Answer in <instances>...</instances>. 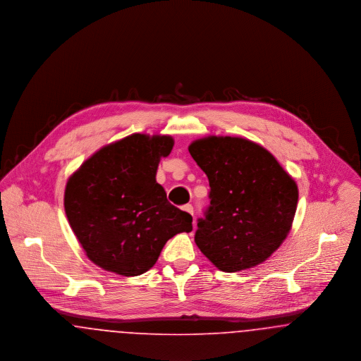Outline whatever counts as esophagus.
<instances>
[{"mask_svg": "<svg viewBox=\"0 0 361 361\" xmlns=\"http://www.w3.org/2000/svg\"><path fill=\"white\" fill-rule=\"evenodd\" d=\"M182 210L188 212V213H189V214H191V216H192V213H194V210H192V207H191L190 204H188V205H185V207H182Z\"/></svg>", "mask_w": 361, "mask_h": 361, "instance_id": "34e87169", "label": "esophagus"}]
</instances>
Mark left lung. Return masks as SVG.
Instances as JSON below:
<instances>
[{
    "mask_svg": "<svg viewBox=\"0 0 361 361\" xmlns=\"http://www.w3.org/2000/svg\"><path fill=\"white\" fill-rule=\"evenodd\" d=\"M189 152L210 186V207L195 232L201 252L227 273L265 262L292 228L295 179L267 149L242 137L198 138Z\"/></svg>",
    "mask_w": 361,
    "mask_h": 361,
    "instance_id": "left-lung-1",
    "label": "left lung"
}]
</instances>
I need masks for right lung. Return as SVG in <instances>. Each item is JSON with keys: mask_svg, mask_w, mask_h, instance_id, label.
<instances>
[{"mask_svg": "<svg viewBox=\"0 0 361 361\" xmlns=\"http://www.w3.org/2000/svg\"><path fill=\"white\" fill-rule=\"evenodd\" d=\"M173 138L134 133L102 147L73 172L63 207L85 255L103 270L134 277L152 267L169 239L192 229L156 172Z\"/></svg>", "mask_w": 361, "mask_h": 361, "instance_id": "obj_1", "label": "right lung"}]
</instances>
